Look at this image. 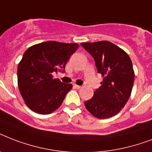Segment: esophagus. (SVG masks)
Segmentation results:
<instances>
[{
  "instance_id": "esophagus-1",
  "label": "esophagus",
  "mask_w": 152,
  "mask_h": 152,
  "mask_svg": "<svg viewBox=\"0 0 152 152\" xmlns=\"http://www.w3.org/2000/svg\"><path fill=\"white\" fill-rule=\"evenodd\" d=\"M73 87H74V88H76V89H80V88H81V86L77 85V84H74Z\"/></svg>"
}]
</instances>
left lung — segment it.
Returning <instances> with one entry per match:
<instances>
[{"label":"left lung","mask_w":152,"mask_h":152,"mask_svg":"<svg viewBox=\"0 0 152 152\" xmlns=\"http://www.w3.org/2000/svg\"><path fill=\"white\" fill-rule=\"evenodd\" d=\"M95 60L103 78L94 96L84 102L94 117L106 119L116 115L127 103L134 82V70L127 53L108 41L82 42Z\"/></svg>","instance_id":"8db88e82"}]
</instances>
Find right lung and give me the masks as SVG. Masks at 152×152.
<instances>
[{"label":"right lung","mask_w":152,"mask_h":152,"mask_svg":"<svg viewBox=\"0 0 152 152\" xmlns=\"http://www.w3.org/2000/svg\"><path fill=\"white\" fill-rule=\"evenodd\" d=\"M77 43L48 41L31 46L18 64V87L25 104L32 111L49 114L59 108L72 88L54 79L53 72H64Z\"/></svg>","instance_id":"1"}]
</instances>
